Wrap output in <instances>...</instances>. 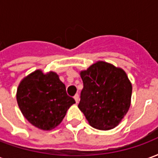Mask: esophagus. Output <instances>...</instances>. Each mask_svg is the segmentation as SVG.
Segmentation results:
<instances>
[{
	"label": "esophagus",
	"mask_w": 158,
	"mask_h": 158,
	"mask_svg": "<svg viewBox=\"0 0 158 158\" xmlns=\"http://www.w3.org/2000/svg\"><path fill=\"white\" fill-rule=\"evenodd\" d=\"M74 100H75L76 103H79V96L78 94H76L75 96H74Z\"/></svg>",
	"instance_id": "obj_1"
}]
</instances>
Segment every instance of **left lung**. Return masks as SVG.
<instances>
[{"label": "left lung", "mask_w": 158, "mask_h": 158, "mask_svg": "<svg viewBox=\"0 0 158 158\" xmlns=\"http://www.w3.org/2000/svg\"><path fill=\"white\" fill-rule=\"evenodd\" d=\"M79 74L84 88L78 106L89 125L100 130L115 128L131 104L132 84L125 71L97 61Z\"/></svg>", "instance_id": "1"}]
</instances>
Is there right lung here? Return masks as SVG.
<instances>
[{"mask_svg":"<svg viewBox=\"0 0 158 158\" xmlns=\"http://www.w3.org/2000/svg\"><path fill=\"white\" fill-rule=\"evenodd\" d=\"M17 102L23 117L42 130H52L62 123L67 111L75 103L68 96L65 85L55 72L37 69L20 81Z\"/></svg>","mask_w":158,"mask_h":158,"instance_id":"1","label":"right lung"}]
</instances>
